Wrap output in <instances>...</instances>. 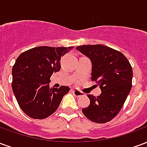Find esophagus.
I'll return each instance as SVG.
<instances>
[{"label": "esophagus", "mask_w": 147, "mask_h": 147, "mask_svg": "<svg viewBox=\"0 0 147 147\" xmlns=\"http://www.w3.org/2000/svg\"><path fill=\"white\" fill-rule=\"evenodd\" d=\"M71 92L73 93L74 95L77 97V98H80V97H83V96H85L84 94H83L82 92H80L79 90H71Z\"/></svg>", "instance_id": "esophagus-1"}]
</instances>
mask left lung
<instances>
[{
    "label": "left lung",
    "mask_w": 147,
    "mask_h": 147,
    "mask_svg": "<svg viewBox=\"0 0 147 147\" xmlns=\"http://www.w3.org/2000/svg\"><path fill=\"white\" fill-rule=\"evenodd\" d=\"M76 49L91 61V80L102 90L98 97L87 95L90 103L83 113L93 122H109L119 113L131 89L132 67L122 53L105 45H80Z\"/></svg>",
    "instance_id": "8db88e82"
}]
</instances>
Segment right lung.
Here are the masks:
<instances>
[{
    "mask_svg": "<svg viewBox=\"0 0 147 147\" xmlns=\"http://www.w3.org/2000/svg\"><path fill=\"white\" fill-rule=\"evenodd\" d=\"M73 48L38 46L22 53L12 67L11 87L21 109L33 119H45L57 109L70 88L49 87L61 69V58Z\"/></svg>",
    "mask_w": 147,
    "mask_h": 147,
    "instance_id": "1",
    "label": "right lung"
}]
</instances>
